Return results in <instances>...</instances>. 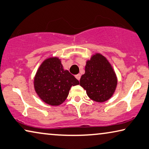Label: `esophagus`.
<instances>
[{
	"instance_id": "34e87169",
	"label": "esophagus",
	"mask_w": 149,
	"mask_h": 149,
	"mask_svg": "<svg viewBox=\"0 0 149 149\" xmlns=\"http://www.w3.org/2000/svg\"><path fill=\"white\" fill-rule=\"evenodd\" d=\"M75 77H76V79H77L79 80V79H80V77H81V75H80V74H78L75 75Z\"/></svg>"
}]
</instances>
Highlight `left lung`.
<instances>
[{
    "instance_id": "1",
    "label": "left lung",
    "mask_w": 149,
    "mask_h": 149,
    "mask_svg": "<svg viewBox=\"0 0 149 149\" xmlns=\"http://www.w3.org/2000/svg\"><path fill=\"white\" fill-rule=\"evenodd\" d=\"M85 71L80 86L86 90L87 96L100 103L109 100L116 89L117 78L107 58L99 53L93 55L86 62Z\"/></svg>"
}]
</instances>
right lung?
Segmentation results:
<instances>
[{"label": "right lung", "mask_w": 149, "mask_h": 149, "mask_svg": "<svg viewBox=\"0 0 149 149\" xmlns=\"http://www.w3.org/2000/svg\"><path fill=\"white\" fill-rule=\"evenodd\" d=\"M79 81L69 71L64 70L57 57L45 60L37 70L34 86L38 95L47 104L58 106L66 100L72 86Z\"/></svg>", "instance_id": "obj_1"}]
</instances>
